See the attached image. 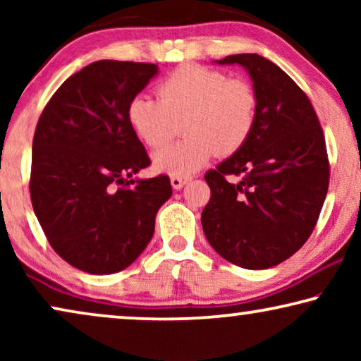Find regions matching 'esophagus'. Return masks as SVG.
<instances>
[{
    "label": "esophagus",
    "mask_w": 361,
    "mask_h": 361,
    "mask_svg": "<svg viewBox=\"0 0 361 361\" xmlns=\"http://www.w3.org/2000/svg\"><path fill=\"white\" fill-rule=\"evenodd\" d=\"M185 182H187V179H184V177H171V185H172V189H176V190H180L182 187H184Z\"/></svg>",
    "instance_id": "1"
}]
</instances>
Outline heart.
I'll list each match as a JSON object with an SVG mask.
<instances>
[{
	"label": "heart",
	"instance_id": "b5f03b06",
	"mask_svg": "<svg viewBox=\"0 0 361 361\" xmlns=\"http://www.w3.org/2000/svg\"><path fill=\"white\" fill-rule=\"evenodd\" d=\"M157 98L133 97L126 120L149 147H161L182 121L184 141L152 154L154 171L187 177L200 171L215 152L230 156L248 141L258 115V97L245 78H228L215 68L184 63L159 85Z\"/></svg>",
	"mask_w": 361,
	"mask_h": 361
}]
</instances>
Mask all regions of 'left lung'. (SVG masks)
I'll list each match as a JSON object with an SVG mask.
<instances>
[{"instance_id":"8db88e82","label":"left lung","mask_w":361,"mask_h":361,"mask_svg":"<svg viewBox=\"0 0 361 361\" xmlns=\"http://www.w3.org/2000/svg\"><path fill=\"white\" fill-rule=\"evenodd\" d=\"M214 62L245 68L258 115L248 141L205 174L212 195L202 228L221 258L268 269L293 256L317 224L330 176L324 133L309 98L276 63L258 54Z\"/></svg>"}]
</instances>
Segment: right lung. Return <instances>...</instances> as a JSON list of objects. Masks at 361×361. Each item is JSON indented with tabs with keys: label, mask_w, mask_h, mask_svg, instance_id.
I'll use <instances>...</instances> for the list:
<instances>
[{
	"label": "right lung",
	"mask_w": 361,
	"mask_h": 361,
	"mask_svg": "<svg viewBox=\"0 0 361 361\" xmlns=\"http://www.w3.org/2000/svg\"><path fill=\"white\" fill-rule=\"evenodd\" d=\"M159 73L156 63L98 61L54 93L32 141V209L54 251L90 274L126 269L154 235L172 195L167 176L135 179L149 166L126 106Z\"/></svg>",
	"instance_id": "obj_1"
}]
</instances>
